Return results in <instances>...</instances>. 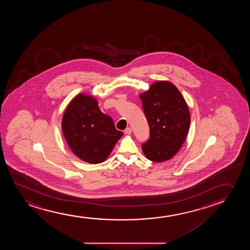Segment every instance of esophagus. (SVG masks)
Here are the masks:
<instances>
[{"mask_svg": "<svg viewBox=\"0 0 250 250\" xmlns=\"http://www.w3.org/2000/svg\"><path fill=\"white\" fill-rule=\"evenodd\" d=\"M131 132H132V130H131L130 127H128V128H126V129L125 130V133L127 134V135H130Z\"/></svg>", "mask_w": 250, "mask_h": 250, "instance_id": "34e87169", "label": "esophagus"}]
</instances>
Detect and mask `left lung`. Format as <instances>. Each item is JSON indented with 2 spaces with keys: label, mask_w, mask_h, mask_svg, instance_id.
Listing matches in <instances>:
<instances>
[{
  "label": "left lung",
  "mask_w": 250,
  "mask_h": 250,
  "mask_svg": "<svg viewBox=\"0 0 250 250\" xmlns=\"http://www.w3.org/2000/svg\"><path fill=\"white\" fill-rule=\"evenodd\" d=\"M149 126V138L142 149L149 161H167L177 154L187 137L190 115L178 88L167 81H159L140 95Z\"/></svg>",
  "instance_id": "1"
}]
</instances>
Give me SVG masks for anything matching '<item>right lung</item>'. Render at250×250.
<instances>
[{
	"instance_id": "1",
	"label": "right lung",
	"mask_w": 250,
	"mask_h": 250,
	"mask_svg": "<svg viewBox=\"0 0 250 250\" xmlns=\"http://www.w3.org/2000/svg\"><path fill=\"white\" fill-rule=\"evenodd\" d=\"M62 131L73 154L92 164L105 161L123 136L112 118L100 111L97 101L84 94L69 103L62 118Z\"/></svg>"
}]
</instances>
